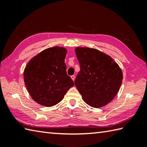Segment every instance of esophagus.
Instances as JSON below:
<instances>
[{
  "label": "esophagus",
  "instance_id": "1",
  "mask_svg": "<svg viewBox=\"0 0 147 147\" xmlns=\"http://www.w3.org/2000/svg\"><path fill=\"white\" fill-rule=\"evenodd\" d=\"M71 78L72 80H73V81H74V80H75V76H74V75L71 76Z\"/></svg>",
  "mask_w": 147,
  "mask_h": 147
}]
</instances>
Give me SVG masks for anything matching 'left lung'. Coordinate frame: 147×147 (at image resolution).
<instances>
[{
  "instance_id": "obj_1",
  "label": "left lung",
  "mask_w": 147,
  "mask_h": 147,
  "mask_svg": "<svg viewBox=\"0 0 147 147\" xmlns=\"http://www.w3.org/2000/svg\"><path fill=\"white\" fill-rule=\"evenodd\" d=\"M80 71L74 84L86 104L99 108L111 102L123 82L121 69L111 56L97 49L76 47Z\"/></svg>"
}]
</instances>
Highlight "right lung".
I'll return each mask as SVG.
<instances>
[{
	"mask_svg": "<svg viewBox=\"0 0 147 147\" xmlns=\"http://www.w3.org/2000/svg\"><path fill=\"white\" fill-rule=\"evenodd\" d=\"M67 49L62 47L47 49L34 56L24 70L28 92L38 104L52 107L64 98L74 82L66 73Z\"/></svg>",
	"mask_w": 147,
	"mask_h": 147,
	"instance_id": "right-lung-1",
	"label": "right lung"
}]
</instances>
